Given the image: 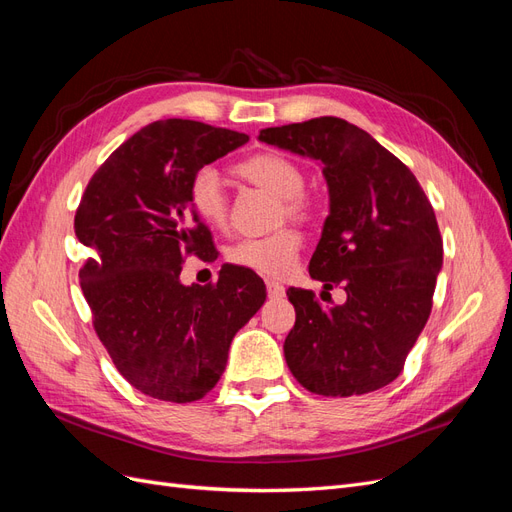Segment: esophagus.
<instances>
[{
  "label": "esophagus",
  "mask_w": 512,
  "mask_h": 512,
  "mask_svg": "<svg viewBox=\"0 0 512 512\" xmlns=\"http://www.w3.org/2000/svg\"><path fill=\"white\" fill-rule=\"evenodd\" d=\"M267 294H269V299H284L286 288L277 282H267Z\"/></svg>",
  "instance_id": "34e87169"
}]
</instances>
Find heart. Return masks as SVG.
Listing matches in <instances>:
<instances>
[{
    "label": "heart",
    "mask_w": 512,
    "mask_h": 512,
    "mask_svg": "<svg viewBox=\"0 0 512 512\" xmlns=\"http://www.w3.org/2000/svg\"><path fill=\"white\" fill-rule=\"evenodd\" d=\"M235 173L252 185L282 198L288 218L305 220L309 215V203L303 196V168L282 153H254L235 166ZM188 200L196 218L211 230H224L228 226V200L215 168L205 166L196 170L190 179ZM299 252L301 237L286 228L273 232L269 237L241 239L228 247L226 258L230 265L269 277V280H284L297 267Z\"/></svg>",
    "instance_id": "heart-1"
}]
</instances>
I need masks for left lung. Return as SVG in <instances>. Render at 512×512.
Masks as SVG:
<instances>
[{"label": "left lung", "mask_w": 512, "mask_h": 512, "mask_svg": "<svg viewBox=\"0 0 512 512\" xmlns=\"http://www.w3.org/2000/svg\"><path fill=\"white\" fill-rule=\"evenodd\" d=\"M258 141L322 166L329 218L309 275L346 290L342 305L322 307L314 292L288 288L292 376L324 397L378 391L401 374L431 312L442 269L436 213L410 168L344 119L267 128Z\"/></svg>", "instance_id": "left-lung-1"}]
</instances>
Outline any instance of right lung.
<instances>
[{"label":"right lung","instance_id":"obj_1","mask_svg":"<svg viewBox=\"0 0 512 512\" xmlns=\"http://www.w3.org/2000/svg\"><path fill=\"white\" fill-rule=\"evenodd\" d=\"M247 141L200 121H153L108 156L76 209V237L94 252L79 277L96 333L119 374L153 399L205 397L232 337L267 299L254 273L232 265L215 286L179 280L185 254H215L190 179Z\"/></svg>","mask_w":512,"mask_h":512}]
</instances>
